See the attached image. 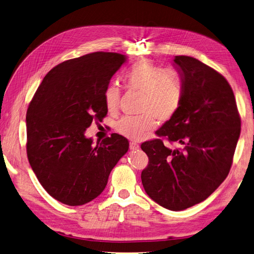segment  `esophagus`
<instances>
[{
  "label": "esophagus",
  "mask_w": 254,
  "mask_h": 254,
  "mask_svg": "<svg viewBox=\"0 0 254 254\" xmlns=\"http://www.w3.org/2000/svg\"><path fill=\"white\" fill-rule=\"evenodd\" d=\"M139 144L138 143H136V142H130L129 143V148L131 149V150H136V149H139Z\"/></svg>",
  "instance_id": "esophagus-1"
}]
</instances>
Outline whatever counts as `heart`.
I'll return each instance as SVG.
<instances>
[{
	"label": "heart",
	"instance_id": "1",
	"mask_svg": "<svg viewBox=\"0 0 254 254\" xmlns=\"http://www.w3.org/2000/svg\"><path fill=\"white\" fill-rule=\"evenodd\" d=\"M124 82L128 89L143 92L140 116H126L119 119L115 128L118 133L130 140H141L149 130L162 123L170 120L181 108L184 87L178 74L164 71L148 60L134 64L125 72ZM120 89L116 84L107 86L104 100L109 112H115Z\"/></svg>",
	"mask_w": 254,
	"mask_h": 254
}]
</instances>
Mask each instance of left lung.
Returning <instances> with one entry per match:
<instances>
[{"instance_id": "8db88e82", "label": "left lung", "mask_w": 254, "mask_h": 254, "mask_svg": "<svg viewBox=\"0 0 254 254\" xmlns=\"http://www.w3.org/2000/svg\"><path fill=\"white\" fill-rule=\"evenodd\" d=\"M173 65L183 83V101L157 135L183 148L171 149L161 139L142 143L149 162L141 180L153 201L183 211L205 200L226 179L241 118L234 91L222 74L189 56H175Z\"/></svg>"}]
</instances>
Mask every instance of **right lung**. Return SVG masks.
I'll list each match as a JSON object with an SVG mask.
<instances>
[{
  "instance_id": "1",
  "label": "right lung",
  "mask_w": 254,
  "mask_h": 254,
  "mask_svg": "<svg viewBox=\"0 0 254 254\" xmlns=\"http://www.w3.org/2000/svg\"><path fill=\"white\" fill-rule=\"evenodd\" d=\"M127 62L125 55L95 52L51 69L27 111V154L45 190L67 205L93 200L128 149L118 134L93 144L85 136L93 120L108 113L104 92Z\"/></svg>"
}]
</instances>
